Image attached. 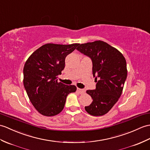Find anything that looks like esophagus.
I'll return each instance as SVG.
<instances>
[{
    "instance_id": "34e87169",
    "label": "esophagus",
    "mask_w": 150,
    "mask_h": 150,
    "mask_svg": "<svg viewBox=\"0 0 150 150\" xmlns=\"http://www.w3.org/2000/svg\"><path fill=\"white\" fill-rule=\"evenodd\" d=\"M77 91L79 93H81V94H82V93H85V90L84 89H81V88H77Z\"/></svg>"
}]
</instances>
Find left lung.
<instances>
[{"instance_id": "1", "label": "left lung", "mask_w": 150, "mask_h": 150, "mask_svg": "<svg viewBox=\"0 0 150 150\" xmlns=\"http://www.w3.org/2000/svg\"><path fill=\"white\" fill-rule=\"evenodd\" d=\"M76 50L91 59L93 75L97 82L95 89L86 91L93 102L85 110L94 116H103L122 93L127 76L126 60L120 52L102 41L81 44Z\"/></svg>"}]
</instances>
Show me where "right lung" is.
Here are the masks:
<instances>
[{
	"label": "right lung",
	"mask_w": 150,
	"mask_h": 150,
	"mask_svg": "<svg viewBox=\"0 0 150 150\" xmlns=\"http://www.w3.org/2000/svg\"><path fill=\"white\" fill-rule=\"evenodd\" d=\"M79 45H44L24 65V88L34 108L43 116L60 113L68 94L76 91V86L58 82L57 79L64 68L66 57Z\"/></svg>",
	"instance_id": "right-lung-1"
}]
</instances>
